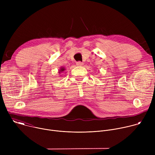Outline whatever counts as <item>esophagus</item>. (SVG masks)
Listing matches in <instances>:
<instances>
[{
  "label": "esophagus",
  "instance_id": "obj_1",
  "mask_svg": "<svg viewBox=\"0 0 155 155\" xmlns=\"http://www.w3.org/2000/svg\"><path fill=\"white\" fill-rule=\"evenodd\" d=\"M76 64H77V65H78V66H82V65H83V63L81 62H80V61H78V62H76Z\"/></svg>",
  "mask_w": 155,
  "mask_h": 155
}]
</instances>
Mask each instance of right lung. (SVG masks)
Wrapping results in <instances>:
<instances>
[{
  "instance_id": "1",
  "label": "right lung",
  "mask_w": 155,
  "mask_h": 155,
  "mask_svg": "<svg viewBox=\"0 0 155 155\" xmlns=\"http://www.w3.org/2000/svg\"><path fill=\"white\" fill-rule=\"evenodd\" d=\"M65 71V68H61V69H60V70H59V73L60 74L61 72H63V71Z\"/></svg>"
}]
</instances>
